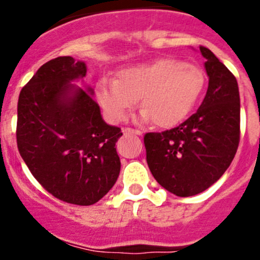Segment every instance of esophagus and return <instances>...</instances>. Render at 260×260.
I'll return each mask as SVG.
<instances>
[{
  "label": "esophagus",
  "instance_id": "1",
  "mask_svg": "<svg viewBox=\"0 0 260 260\" xmlns=\"http://www.w3.org/2000/svg\"><path fill=\"white\" fill-rule=\"evenodd\" d=\"M123 133H124V135H137V136H141L142 135V131H140V129H133V128H124V129H123Z\"/></svg>",
  "mask_w": 260,
  "mask_h": 260
}]
</instances>
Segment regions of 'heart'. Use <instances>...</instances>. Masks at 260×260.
<instances>
[{
	"mask_svg": "<svg viewBox=\"0 0 260 260\" xmlns=\"http://www.w3.org/2000/svg\"><path fill=\"white\" fill-rule=\"evenodd\" d=\"M205 81L203 69L196 64L164 57L122 70L118 80L102 79L95 93L114 122L125 119L141 98L143 122L171 128L192 111Z\"/></svg>",
	"mask_w": 260,
	"mask_h": 260,
	"instance_id": "obj_1",
	"label": "heart"
}]
</instances>
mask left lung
Masks as SVG:
<instances>
[{
  "instance_id": "8db88e82",
  "label": "left lung",
  "mask_w": 260,
  "mask_h": 260,
  "mask_svg": "<svg viewBox=\"0 0 260 260\" xmlns=\"http://www.w3.org/2000/svg\"><path fill=\"white\" fill-rule=\"evenodd\" d=\"M206 95L196 113L172 129L146 133V158L152 175L180 198L198 195L222 176L240 141V96L233 73L205 46Z\"/></svg>"
}]
</instances>
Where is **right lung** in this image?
I'll use <instances>...</instances> for the list:
<instances>
[{
	"mask_svg": "<svg viewBox=\"0 0 260 260\" xmlns=\"http://www.w3.org/2000/svg\"><path fill=\"white\" fill-rule=\"evenodd\" d=\"M86 67L72 56L45 62L21 89L17 148L38 182L54 198L74 205L98 203L115 183L120 128L107 124L93 90L70 81Z\"/></svg>",
	"mask_w": 260,
	"mask_h": 260,
	"instance_id": "right-lung-1",
	"label": "right lung"
}]
</instances>
